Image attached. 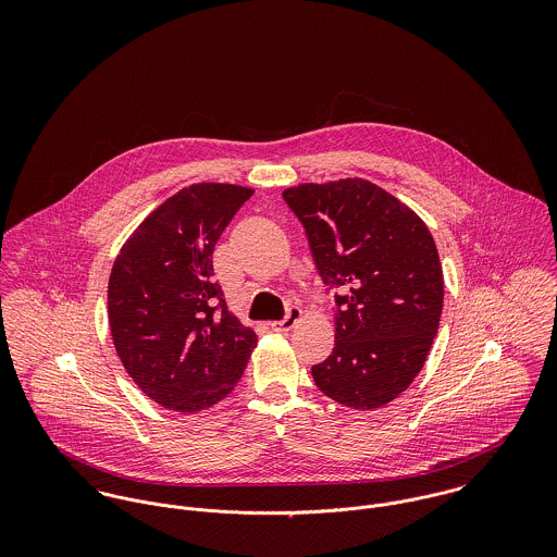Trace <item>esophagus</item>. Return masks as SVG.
Wrapping results in <instances>:
<instances>
[{
  "label": "esophagus",
  "instance_id": "esophagus-1",
  "mask_svg": "<svg viewBox=\"0 0 557 557\" xmlns=\"http://www.w3.org/2000/svg\"><path fill=\"white\" fill-rule=\"evenodd\" d=\"M302 318V311L298 309V307H292L289 311H287V318L281 319V321H272L270 323V327L274 330V332H289L298 321Z\"/></svg>",
  "mask_w": 557,
  "mask_h": 557
}]
</instances>
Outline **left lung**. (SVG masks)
I'll list each match as a JSON object with an SVG mask.
<instances>
[{"label":"left lung","mask_w":557,"mask_h":557,"mask_svg":"<svg viewBox=\"0 0 557 557\" xmlns=\"http://www.w3.org/2000/svg\"><path fill=\"white\" fill-rule=\"evenodd\" d=\"M283 199L300 219L334 296V349L313 367L325 397L380 409L422 371L444 307L440 252L424 221L362 177L298 184Z\"/></svg>","instance_id":"left-lung-1"}]
</instances>
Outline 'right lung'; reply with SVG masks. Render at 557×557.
Returning <instances> with one entry per match:
<instances>
[{"mask_svg": "<svg viewBox=\"0 0 557 557\" xmlns=\"http://www.w3.org/2000/svg\"><path fill=\"white\" fill-rule=\"evenodd\" d=\"M252 195L201 182L177 190L120 248L107 289L113 347L146 397L195 413L227 397L257 345L212 278L214 246Z\"/></svg>", "mask_w": 557, "mask_h": 557, "instance_id": "right-lung-1", "label": "right lung"}]
</instances>
